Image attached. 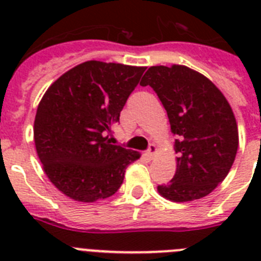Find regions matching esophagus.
<instances>
[{
  "mask_svg": "<svg viewBox=\"0 0 261 261\" xmlns=\"http://www.w3.org/2000/svg\"><path fill=\"white\" fill-rule=\"evenodd\" d=\"M156 150H158V149H156V146L154 144H151L150 146H149V150H147V156H149V158H153L154 155H155L156 154Z\"/></svg>",
  "mask_w": 261,
  "mask_h": 261,
  "instance_id": "esophagus-1",
  "label": "esophagus"
}]
</instances>
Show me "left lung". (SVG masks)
I'll use <instances>...</instances> for the list:
<instances>
[{
    "label": "left lung",
    "instance_id": "obj_1",
    "mask_svg": "<svg viewBox=\"0 0 261 261\" xmlns=\"http://www.w3.org/2000/svg\"><path fill=\"white\" fill-rule=\"evenodd\" d=\"M153 87L171 125L176 172L158 186V193L174 202L208 196L227 176L239 136L234 112L209 78L184 65L151 66L140 82Z\"/></svg>",
    "mask_w": 261,
    "mask_h": 261
}]
</instances>
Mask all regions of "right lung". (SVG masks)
I'll use <instances>...</instances> for the list:
<instances>
[{"mask_svg": "<svg viewBox=\"0 0 261 261\" xmlns=\"http://www.w3.org/2000/svg\"><path fill=\"white\" fill-rule=\"evenodd\" d=\"M145 66L91 60L71 68L45 91L34 140L43 170L60 192L81 202L115 195L125 168L141 154L110 142Z\"/></svg>", "mask_w": 261, "mask_h": 261, "instance_id": "add662e5", "label": "right lung"}]
</instances>
